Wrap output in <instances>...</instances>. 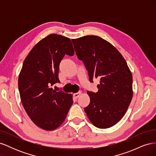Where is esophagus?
<instances>
[{"label": "esophagus", "instance_id": "esophagus-1", "mask_svg": "<svg viewBox=\"0 0 156 156\" xmlns=\"http://www.w3.org/2000/svg\"><path fill=\"white\" fill-rule=\"evenodd\" d=\"M81 92H77V93H75L74 94H73V97L75 98V99H77L79 97V96L81 95Z\"/></svg>", "mask_w": 156, "mask_h": 156}]
</instances>
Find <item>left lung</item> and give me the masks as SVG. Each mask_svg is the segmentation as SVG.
Returning a JSON list of instances; mask_svg holds the SVG:
<instances>
[{
	"label": "left lung",
	"mask_w": 156,
	"mask_h": 156,
	"mask_svg": "<svg viewBox=\"0 0 156 156\" xmlns=\"http://www.w3.org/2000/svg\"><path fill=\"white\" fill-rule=\"evenodd\" d=\"M72 41L90 82L100 79L97 92L87 91L90 101L84 110L94 126L111 127L122 119L133 97L130 69L119 51L100 37L86 36Z\"/></svg>",
	"instance_id": "left-lung-1"
}]
</instances>
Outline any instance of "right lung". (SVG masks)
Returning <instances> with one entry per match:
<instances>
[{
	"label": "right lung",
	"mask_w": 156,
	"mask_h": 156,
	"mask_svg": "<svg viewBox=\"0 0 156 156\" xmlns=\"http://www.w3.org/2000/svg\"><path fill=\"white\" fill-rule=\"evenodd\" d=\"M65 55H74L70 39L50 34L30 51L19 75L23 106L32 122L45 130H54L62 124L73 102L71 94L52 88L60 83L59 66Z\"/></svg>",
	"instance_id": "add662e5"
}]
</instances>
